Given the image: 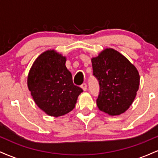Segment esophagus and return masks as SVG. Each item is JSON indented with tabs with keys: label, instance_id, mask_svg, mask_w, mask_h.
I'll return each mask as SVG.
<instances>
[{
	"label": "esophagus",
	"instance_id": "34e87169",
	"mask_svg": "<svg viewBox=\"0 0 158 158\" xmlns=\"http://www.w3.org/2000/svg\"><path fill=\"white\" fill-rule=\"evenodd\" d=\"M81 88H82L83 90H85H85H87V88H88V86H87L86 83H83V84L81 85Z\"/></svg>",
	"mask_w": 158,
	"mask_h": 158
}]
</instances>
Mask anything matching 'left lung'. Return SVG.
<instances>
[{
    "instance_id": "1",
    "label": "left lung",
    "mask_w": 158,
    "mask_h": 158,
    "mask_svg": "<svg viewBox=\"0 0 158 158\" xmlns=\"http://www.w3.org/2000/svg\"><path fill=\"white\" fill-rule=\"evenodd\" d=\"M93 75L99 85L98 108L110 116L124 113L131 106L139 89L137 68L118 51L107 48L92 58Z\"/></svg>"
}]
</instances>
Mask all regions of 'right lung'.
Instances as JSON below:
<instances>
[{
    "instance_id": "add662e5",
    "label": "right lung",
    "mask_w": 158,
    "mask_h": 158,
    "mask_svg": "<svg viewBox=\"0 0 158 158\" xmlns=\"http://www.w3.org/2000/svg\"><path fill=\"white\" fill-rule=\"evenodd\" d=\"M66 58L55 50H47L34 61L27 85L35 104L50 116L60 117L75 108L82 89L73 85L65 66Z\"/></svg>"
}]
</instances>
